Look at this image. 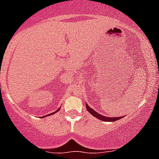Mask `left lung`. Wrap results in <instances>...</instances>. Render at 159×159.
I'll return each instance as SVG.
<instances>
[{"mask_svg": "<svg viewBox=\"0 0 159 159\" xmlns=\"http://www.w3.org/2000/svg\"><path fill=\"white\" fill-rule=\"evenodd\" d=\"M86 107H87L88 112H89V113H91L93 115V116H95V118H98V119H100L101 121H117V120H119L121 119V118L123 117H116V118H109V117H106V116H101V115L98 114V112H96V111L93 110L91 107H89V105L86 104Z\"/></svg>", "mask_w": 159, "mask_h": 159, "instance_id": "obj_1", "label": "left lung"}]
</instances>
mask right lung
I'll use <instances>...</instances> for the list:
<instances>
[{
    "mask_svg": "<svg viewBox=\"0 0 159 159\" xmlns=\"http://www.w3.org/2000/svg\"><path fill=\"white\" fill-rule=\"evenodd\" d=\"M59 109H60V108H59ZM59 109H58V110H57V111H56V112H58V111L59 110ZM52 114H53V113H51L50 115H52Z\"/></svg>",
    "mask_w": 159,
    "mask_h": 159,
    "instance_id": "1",
    "label": "right lung"
}]
</instances>
